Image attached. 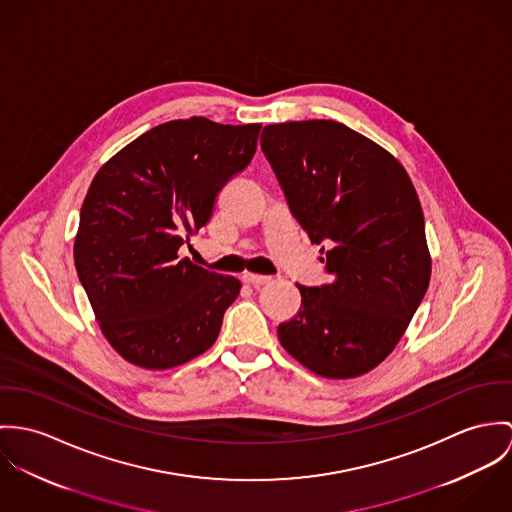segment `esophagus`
Returning <instances> with one entry per match:
<instances>
[{
    "instance_id": "esophagus-1",
    "label": "esophagus",
    "mask_w": 512,
    "mask_h": 512,
    "mask_svg": "<svg viewBox=\"0 0 512 512\" xmlns=\"http://www.w3.org/2000/svg\"><path fill=\"white\" fill-rule=\"evenodd\" d=\"M241 279H243V283L251 284V286H255V288H259V286H263V284H267L269 281H271V277H263V275H251V273H245Z\"/></svg>"
}]
</instances>
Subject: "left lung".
I'll list each match as a JSON object with an SVG mask.
<instances>
[{"label": "left lung", "mask_w": 512, "mask_h": 512, "mask_svg": "<svg viewBox=\"0 0 512 512\" xmlns=\"http://www.w3.org/2000/svg\"><path fill=\"white\" fill-rule=\"evenodd\" d=\"M261 149L330 275L296 284L302 306L279 340L316 375H363L395 349L428 290L416 190L391 153L332 119L267 125Z\"/></svg>", "instance_id": "left-lung-1"}]
</instances>
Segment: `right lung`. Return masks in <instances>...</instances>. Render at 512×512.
<instances>
[{
	"label": "right lung",
	"mask_w": 512,
	"mask_h": 512,
	"mask_svg": "<svg viewBox=\"0 0 512 512\" xmlns=\"http://www.w3.org/2000/svg\"><path fill=\"white\" fill-rule=\"evenodd\" d=\"M261 123L174 119L137 137L94 176L74 265L115 351L145 369L182 365L218 338L241 283L178 257L229 178L257 149Z\"/></svg>",
	"instance_id": "add662e5"
}]
</instances>
